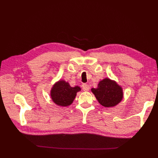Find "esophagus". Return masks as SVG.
<instances>
[{
    "instance_id": "1",
    "label": "esophagus",
    "mask_w": 158,
    "mask_h": 158,
    "mask_svg": "<svg viewBox=\"0 0 158 158\" xmlns=\"http://www.w3.org/2000/svg\"><path fill=\"white\" fill-rule=\"evenodd\" d=\"M82 89L83 91H89V86L88 85V84H85V83H84V84L82 85Z\"/></svg>"
}]
</instances>
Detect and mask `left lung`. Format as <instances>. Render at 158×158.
Here are the masks:
<instances>
[{
	"instance_id": "obj_1",
	"label": "left lung",
	"mask_w": 158,
	"mask_h": 158,
	"mask_svg": "<svg viewBox=\"0 0 158 158\" xmlns=\"http://www.w3.org/2000/svg\"><path fill=\"white\" fill-rule=\"evenodd\" d=\"M100 105L105 107H111L119 104L123 98L122 88L115 81L105 78L100 81L97 88H92Z\"/></svg>"
}]
</instances>
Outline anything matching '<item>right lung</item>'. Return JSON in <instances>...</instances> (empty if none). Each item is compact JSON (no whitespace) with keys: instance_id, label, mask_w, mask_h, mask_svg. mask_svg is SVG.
<instances>
[{"instance_id":"obj_1","label":"right lung","mask_w":158,"mask_h":158,"mask_svg":"<svg viewBox=\"0 0 158 158\" xmlns=\"http://www.w3.org/2000/svg\"><path fill=\"white\" fill-rule=\"evenodd\" d=\"M81 90L79 86L72 88L68 82L60 80L53 85L51 90V98L56 105L67 106L71 105L77 95Z\"/></svg>"}]
</instances>
